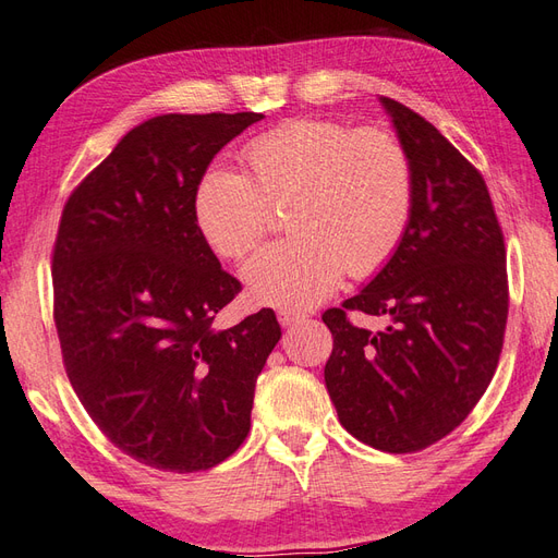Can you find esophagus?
Masks as SVG:
<instances>
[{"instance_id": "esophagus-1", "label": "esophagus", "mask_w": 558, "mask_h": 558, "mask_svg": "<svg viewBox=\"0 0 558 558\" xmlns=\"http://www.w3.org/2000/svg\"><path fill=\"white\" fill-rule=\"evenodd\" d=\"M278 320H280L282 327H292V325H296V323L306 320V316H304V313H294V311L282 308V311H278Z\"/></svg>"}]
</instances>
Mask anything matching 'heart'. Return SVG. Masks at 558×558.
Instances as JSON below:
<instances>
[{
    "instance_id": "obj_1",
    "label": "heart",
    "mask_w": 558,
    "mask_h": 558,
    "mask_svg": "<svg viewBox=\"0 0 558 558\" xmlns=\"http://www.w3.org/2000/svg\"><path fill=\"white\" fill-rule=\"evenodd\" d=\"M252 179L211 167L195 191V221L214 252L240 259L268 231L275 207L290 209L292 238L242 266L252 296L280 308H311L344 270L367 278L401 245L415 205L410 155L393 134L335 120H290L256 136Z\"/></svg>"
}]
</instances>
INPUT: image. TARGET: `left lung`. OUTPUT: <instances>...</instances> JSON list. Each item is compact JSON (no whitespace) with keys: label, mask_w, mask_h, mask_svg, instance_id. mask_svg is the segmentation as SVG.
I'll use <instances>...</instances> for the list:
<instances>
[{"label":"left lung","mask_w":558,"mask_h":558,"mask_svg":"<svg viewBox=\"0 0 558 558\" xmlns=\"http://www.w3.org/2000/svg\"><path fill=\"white\" fill-rule=\"evenodd\" d=\"M415 174L396 254L323 323L335 337L325 387L341 426L384 452H415L460 426L502 351L509 290L502 228L478 169L432 122L381 96ZM347 310L387 315L369 333Z\"/></svg>","instance_id":"1"}]
</instances>
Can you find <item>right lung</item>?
<instances>
[{
    "mask_svg": "<svg viewBox=\"0 0 558 558\" xmlns=\"http://www.w3.org/2000/svg\"><path fill=\"white\" fill-rule=\"evenodd\" d=\"M262 118H150L63 207L51 274L68 379L112 446L153 469L193 474L242 446L282 335L270 308L214 327L242 288L195 221L214 155Z\"/></svg>",
    "mask_w": 558,
    "mask_h": 558,
    "instance_id": "1",
    "label": "right lung"
}]
</instances>
